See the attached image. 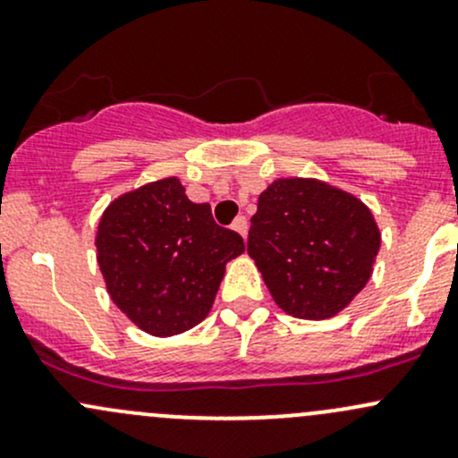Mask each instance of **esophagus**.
<instances>
[{"instance_id": "1", "label": "esophagus", "mask_w": 458, "mask_h": 458, "mask_svg": "<svg viewBox=\"0 0 458 458\" xmlns=\"http://www.w3.org/2000/svg\"><path fill=\"white\" fill-rule=\"evenodd\" d=\"M233 230H237L239 234H242V237H246L248 234V219L243 215H239L237 219L233 221Z\"/></svg>"}]
</instances>
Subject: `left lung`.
<instances>
[{"label":"left lung","instance_id":"1","mask_svg":"<svg viewBox=\"0 0 458 458\" xmlns=\"http://www.w3.org/2000/svg\"><path fill=\"white\" fill-rule=\"evenodd\" d=\"M248 255L276 306L299 318L344 310L372 275L381 234L357 197L315 182L279 179L259 195Z\"/></svg>","mask_w":458,"mask_h":458}]
</instances>
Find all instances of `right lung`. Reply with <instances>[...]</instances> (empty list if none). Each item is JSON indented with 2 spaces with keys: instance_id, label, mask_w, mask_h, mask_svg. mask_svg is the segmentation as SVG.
Returning a JSON list of instances; mask_svg holds the SVG:
<instances>
[{
  "instance_id": "obj_1",
  "label": "right lung",
  "mask_w": 458,
  "mask_h": 458,
  "mask_svg": "<svg viewBox=\"0 0 458 458\" xmlns=\"http://www.w3.org/2000/svg\"><path fill=\"white\" fill-rule=\"evenodd\" d=\"M243 250L242 234L216 225L210 206L188 199L177 177L119 197L97 230V261L110 297L155 336L203 321L225 263Z\"/></svg>"
}]
</instances>
